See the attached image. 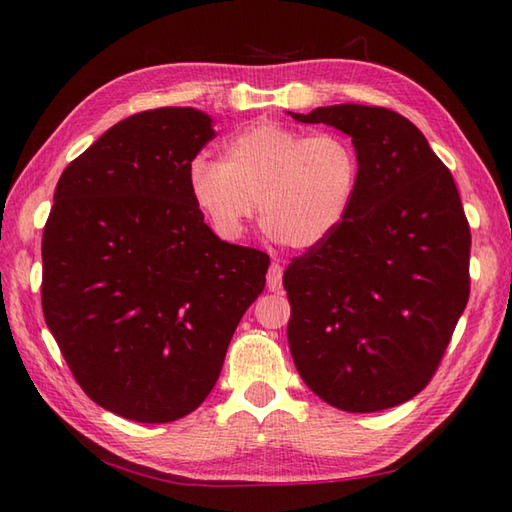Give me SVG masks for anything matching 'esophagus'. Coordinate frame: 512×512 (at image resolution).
<instances>
[{
  "label": "esophagus",
  "mask_w": 512,
  "mask_h": 512,
  "mask_svg": "<svg viewBox=\"0 0 512 512\" xmlns=\"http://www.w3.org/2000/svg\"><path fill=\"white\" fill-rule=\"evenodd\" d=\"M281 277H284V268H281L279 264L270 266V270H268V290L279 292L281 288H284V284H281Z\"/></svg>",
  "instance_id": "esophagus-1"
}]
</instances>
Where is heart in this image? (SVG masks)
I'll return each mask as SVG.
<instances>
[{"label":"heart","instance_id":"obj_1","mask_svg":"<svg viewBox=\"0 0 512 512\" xmlns=\"http://www.w3.org/2000/svg\"><path fill=\"white\" fill-rule=\"evenodd\" d=\"M361 158L350 138L303 134L257 123L235 134L224 158L195 156L189 193L222 239H237L253 217L275 242L312 250L339 231L356 198Z\"/></svg>","mask_w":512,"mask_h":512}]
</instances>
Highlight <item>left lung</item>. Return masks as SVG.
I'll list each match as a JSON object with an SVG mask.
<instances>
[{"label": "left lung", "instance_id": "obj_1", "mask_svg": "<svg viewBox=\"0 0 512 512\" xmlns=\"http://www.w3.org/2000/svg\"><path fill=\"white\" fill-rule=\"evenodd\" d=\"M288 114L339 129L361 158L350 215L284 273L292 361L336 409L402 405L427 387L469 301L460 193L405 116L356 103Z\"/></svg>", "mask_w": 512, "mask_h": 512}]
</instances>
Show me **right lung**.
<instances>
[{
    "label": "right lung",
    "instance_id": "right-lung-1",
    "mask_svg": "<svg viewBox=\"0 0 512 512\" xmlns=\"http://www.w3.org/2000/svg\"><path fill=\"white\" fill-rule=\"evenodd\" d=\"M215 136L193 107L140 112L72 160L43 228V317L76 383L136 422L198 409L266 286L262 250L222 242L189 193Z\"/></svg>",
    "mask_w": 512,
    "mask_h": 512
}]
</instances>
